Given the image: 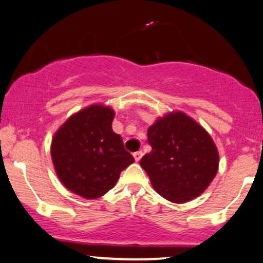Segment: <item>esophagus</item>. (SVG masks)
<instances>
[{
  "instance_id": "34e87169",
  "label": "esophagus",
  "mask_w": 263,
  "mask_h": 263,
  "mask_svg": "<svg viewBox=\"0 0 263 263\" xmlns=\"http://www.w3.org/2000/svg\"><path fill=\"white\" fill-rule=\"evenodd\" d=\"M141 157H142V151H137V152H134V158H135V161H140L141 160Z\"/></svg>"
}]
</instances>
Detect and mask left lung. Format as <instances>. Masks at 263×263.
<instances>
[{"mask_svg": "<svg viewBox=\"0 0 263 263\" xmlns=\"http://www.w3.org/2000/svg\"><path fill=\"white\" fill-rule=\"evenodd\" d=\"M152 150L140 160L152 186L176 203L195 199L218 171V151L199 123L183 112L168 113L147 129Z\"/></svg>", "mask_w": 263, "mask_h": 263, "instance_id": "8db88e82", "label": "left lung"}]
</instances>
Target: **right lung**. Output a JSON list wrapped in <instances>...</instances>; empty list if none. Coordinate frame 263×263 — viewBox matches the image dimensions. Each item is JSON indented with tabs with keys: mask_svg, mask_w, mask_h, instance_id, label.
<instances>
[{
	"mask_svg": "<svg viewBox=\"0 0 263 263\" xmlns=\"http://www.w3.org/2000/svg\"><path fill=\"white\" fill-rule=\"evenodd\" d=\"M115 111L92 105L67 119L51 144V157L67 189L85 199H97L116 185L134 157L112 130Z\"/></svg>",
	"mask_w": 263,
	"mask_h": 263,
	"instance_id": "add662e5",
	"label": "right lung"
}]
</instances>
